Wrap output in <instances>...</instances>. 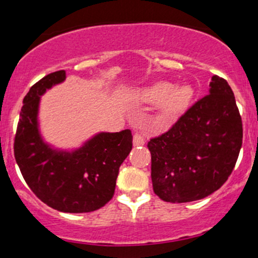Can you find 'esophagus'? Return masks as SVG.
Returning <instances> with one entry per match:
<instances>
[{"instance_id":"1","label":"esophagus","mask_w":258,"mask_h":258,"mask_svg":"<svg viewBox=\"0 0 258 258\" xmlns=\"http://www.w3.org/2000/svg\"><path fill=\"white\" fill-rule=\"evenodd\" d=\"M144 138L142 137L141 135H138V133H136L135 136H133V147H143L144 146Z\"/></svg>"}]
</instances>
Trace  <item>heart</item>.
I'll return each mask as SVG.
<instances>
[{
	"mask_svg": "<svg viewBox=\"0 0 258 258\" xmlns=\"http://www.w3.org/2000/svg\"><path fill=\"white\" fill-rule=\"evenodd\" d=\"M133 98L142 103H158L149 125L154 128H164L188 106L193 98V90L188 85L174 86L168 81H158L137 88L132 92Z\"/></svg>",
	"mask_w": 258,
	"mask_h": 258,
	"instance_id": "heart-1",
	"label": "heart"
}]
</instances>
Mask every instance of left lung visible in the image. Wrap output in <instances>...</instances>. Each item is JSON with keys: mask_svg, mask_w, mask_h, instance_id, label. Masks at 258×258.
<instances>
[{"mask_svg": "<svg viewBox=\"0 0 258 258\" xmlns=\"http://www.w3.org/2000/svg\"><path fill=\"white\" fill-rule=\"evenodd\" d=\"M242 143V123L228 82L212 76L209 94L148 143L153 189L167 203L200 200L232 173Z\"/></svg>", "mask_w": 258, "mask_h": 258, "instance_id": "obj_1", "label": "left lung"}]
</instances>
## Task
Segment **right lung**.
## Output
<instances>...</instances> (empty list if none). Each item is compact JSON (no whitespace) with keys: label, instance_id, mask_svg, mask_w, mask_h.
<instances>
[{"label":"right lung","instance_id":"add662e5","mask_svg":"<svg viewBox=\"0 0 258 258\" xmlns=\"http://www.w3.org/2000/svg\"><path fill=\"white\" fill-rule=\"evenodd\" d=\"M67 79L65 70L36 82L20 111L14 156L25 182L46 205L60 212L82 214L100 209L111 199L119 168L132 149L130 130L98 132L79 148L48 143L40 128L41 97Z\"/></svg>","mask_w":258,"mask_h":258}]
</instances>
